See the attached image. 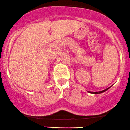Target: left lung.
<instances>
[{
	"label": "left lung",
	"mask_w": 130,
	"mask_h": 130,
	"mask_svg": "<svg viewBox=\"0 0 130 130\" xmlns=\"http://www.w3.org/2000/svg\"><path fill=\"white\" fill-rule=\"evenodd\" d=\"M109 88H110V87H109V88H107V89H106L103 90V91H99V92H89V91H88V92H89V93H91V94H100V93H102V92H105V91H107V90H108V89H109Z\"/></svg>",
	"instance_id": "1"
}]
</instances>
